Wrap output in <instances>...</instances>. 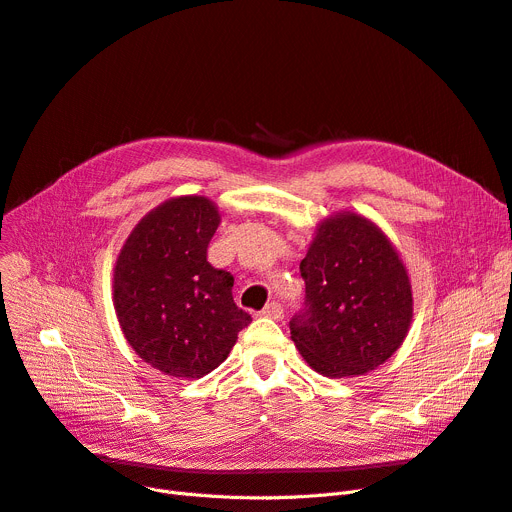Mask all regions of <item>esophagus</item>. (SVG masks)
Wrapping results in <instances>:
<instances>
[{"label":"esophagus","mask_w":512,"mask_h":512,"mask_svg":"<svg viewBox=\"0 0 512 512\" xmlns=\"http://www.w3.org/2000/svg\"><path fill=\"white\" fill-rule=\"evenodd\" d=\"M261 316L266 318H274V320H280L282 316H285V310H282L280 304H276V301H272V304H268L266 308L261 310Z\"/></svg>","instance_id":"1"}]
</instances>
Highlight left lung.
Segmentation results:
<instances>
[{
	"label": "left lung",
	"mask_w": 512,
	"mask_h": 512,
	"mask_svg": "<svg viewBox=\"0 0 512 512\" xmlns=\"http://www.w3.org/2000/svg\"><path fill=\"white\" fill-rule=\"evenodd\" d=\"M299 272L306 308L291 320V339L316 373L363 375L403 346L413 318L411 280L371 219L352 211L325 217Z\"/></svg>",
	"instance_id": "1"
}]
</instances>
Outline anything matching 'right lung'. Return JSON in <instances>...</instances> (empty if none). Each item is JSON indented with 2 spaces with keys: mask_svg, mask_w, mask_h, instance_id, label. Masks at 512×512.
<instances>
[{
  "mask_svg": "<svg viewBox=\"0 0 512 512\" xmlns=\"http://www.w3.org/2000/svg\"><path fill=\"white\" fill-rule=\"evenodd\" d=\"M221 223L213 200L177 196L132 227L113 268V308L143 363L200 380L234 348L251 316L234 304V276L206 249Z\"/></svg>",
  "mask_w": 512,
  "mask_h": 512,
  "instance_id": "right-lung-1",
  "label": "right lung"
}]
</instances>
